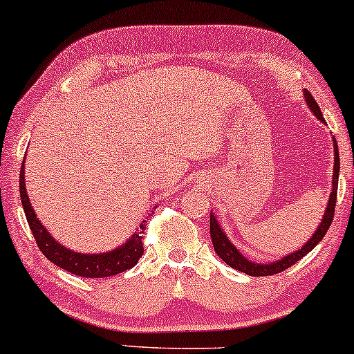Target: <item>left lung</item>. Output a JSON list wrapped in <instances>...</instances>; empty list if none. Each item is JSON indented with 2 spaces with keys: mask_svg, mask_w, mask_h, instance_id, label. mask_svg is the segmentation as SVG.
I'll use <instances>...</instances> for the list:
<instances>
[{
  "mask_svg": "<svg viewBox=\"0 0 354 354\" xmlns=\"http://www.w3.org/2000/svg\"><path fill=\"white\" fill-rule=\"evenodd\" d=\"M306 100H307L308 107L312 109V113H314L320 120H324V115H322V113H320V107H319V104H317V101L314 100V96L310 95V91H308V89H306ZM333 145H335L333 189H332V194H330L328 205H326L324 221H322L320 227L317 229L314 236H312V239L308 240L301 250H297L296 253H290L286 258L279 259V261H276V263H270V265H258V263H252V261H248L247 258L241 257L239 250H236L234 245L230 243L229 239H227L225 234H223L221 227H218L216 217L210 214V239H212L214 250H216V253L218 254V257H221V259H223V261H225L230 268H234V270H236V271L245 272V274H250V276H271V274H277V272L288 270V268H290L292 265H296L299 259H302L307 253H310L312 250H314L317 245H319V241L324 239L326 230H328L330 225H332V221H333V216H335V205H337L338 173H339V155H338L337 140H333Z\"/></svg>",
  "mask_w": 354,
  "mask_h": 354,
  "instance_id": "obj_1",
  "label": "left lung"
}]
</instances>
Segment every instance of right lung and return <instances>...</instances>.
<instances>
[{
    "mask_svg": "<svg viewBox=\"0 0 354 354\" xmlns=\"http://www.w3.org/2000/svg\"><path fill=\"white\" fill-rule=\"evenodd\" d=\"M19 192L22 207H24L26 218H28L29 229L32 232L35 243H37L40 252L46 254L48 261L55 263L62 270L82 277H109L131 270L144 254V236L140 234H144L145 222L140 225L142 232L129 239L124 247L114 250V252L102 254H83L71 252V250L62 247L58 241L53 240L50 234L44 229L42 223L39 222L37 216H35L32 205L29 203L28 191H26L24 163H22L19 174Z\"/></svg>",
    "mask_w": 354,
    "mask_h": 354,
    "instance_id": "add662e5",
    "label": "right lung"
}]
</instances>
